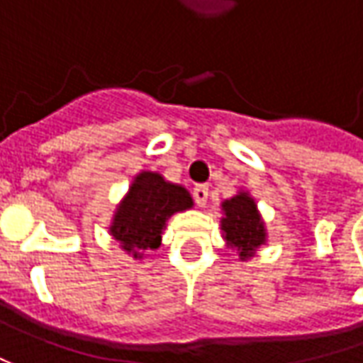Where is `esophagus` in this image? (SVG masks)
Here are the masks:
<instances>
[{"instance_id": "1", "label": "esophagus", "mask_w": 363, "mask_h": 363, "mask_svg": "<svg viewBox=\"0 0 363 363\" xmlns=\"http://www.w3.org/2000/svg\"><path fill=\"white\" fill-rule=\"evenodd\" d=\"M194 200H196V203L200 206V208H203L206 203H208V186H196L194 188Z\"/></svg>"}]
</instances>
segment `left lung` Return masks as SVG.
<instances>
[{"instance_id":"left-lung-1","label":"left lung","mask_w":363,"mask_h":363,"mask_svg":"<svg viewBox=\"0 0 363 363\" xmlns=\"http://www.w3.org/2000/svg\"><path fill=\"white\" fill-rule=\"evenodd\" d=\"M220 208V228L226 246L236 248L240 260L255 257L258 248L267 244V228L255 198L248 191L240 189L230 200H224Z\"/></svg>"}]
</instances>
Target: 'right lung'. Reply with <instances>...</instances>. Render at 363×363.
I'll return each mask as SVG.
<instances>
[{
    "label": "right lung",
    "mask_w": 363,
    "mask_h": 363,
    "mask_svg": "<svg viewBox=\"0 0 363 363\" xmlns=\"http://www.w3.org/2000/svg\"><path fill=\"white\" fill-rule=\"evenodd\" d=\"M191 206L194 200L184 186L167 182L157 172H141L117 206L108 232L127 255L143 258L161 244L167 220Z\"/></svg>",
    "instance_id": "1"
}]
</instances>
